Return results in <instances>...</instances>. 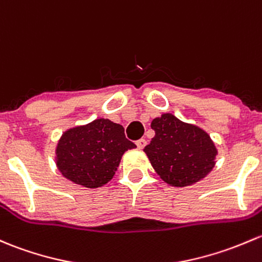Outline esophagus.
<instances>
[{
	"label": "esophagus",
	"instance_id": "esophagus-1",
	"mask_svg": "<svg viewBox=\"0 0 262 262\" xmlns=\"http://www.w3.org/2000/svg\"><path fill=\"white\" fill-rule=\"evenodd\" d=\"M136 144H137V147L139 148V149H143V148H144L145 145H147V140L142 138V139L137 140V142H136Z\"/></svg>",
	"mask_w": 262,
	"mask_h": 262
}]
</instances>
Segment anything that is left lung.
<instances>
[{
    "label": "left lung",
    "mask_w": 262,
    "mask_h": 262,
    "mask_svg": "<svg viewBox=\"0 0 262 262\" xmlns=\"http://www.w3.org/2000/svg\"><path fill=\"white\" fill-rule=\"evenodd\" d=\"M156 136L144 152L159 177L173 187H187L203 180L216 164L213 140L194 124L164 113L150 124Z\"/></svg>",
    "instance_id": "left-lung-1"
}]
</instances>
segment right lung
Masks as SVG:
<instances>
[{
	"mask_svg": "<svg viewBox=\"0 0 262 262\" xmlns=\"http://www.w3.org/2000/svg\"><path fill=\"white\" fill-rule=\"evenodd\" d=\"M137 148L124 136V128L99 118L68 129L57 142V169L66 180L86 188H98L114 177L123 154Z\"/></svg>",
	"mask_w": 262,
	"mask_h": 262,
	"instance_id": "add662e5",
	"label": "right lung"
}]
</instances>
